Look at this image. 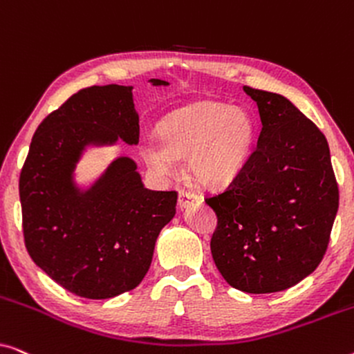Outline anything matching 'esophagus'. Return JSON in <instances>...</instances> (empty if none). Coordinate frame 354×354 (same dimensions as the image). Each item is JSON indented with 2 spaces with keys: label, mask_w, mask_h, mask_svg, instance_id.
Segmentation results:
<instances>
[{
  "label": "esophagus",
  "mask_w": 354,
  "mask_h": 354,
  "mask_svg": "<svg viewBox=\"0 0 354 354\" xmlns=\"http://www.w3.org/2000/svg\"><path fill=\"white\" fill-rule=\"evenodd\" d=\"M196 201H200V196H198L196 193L185 192V190H182L180 193H178V207H180V209H183V207H188Z\"/></svg>",
  "instance_id": "34e87169"
}]
</instances>
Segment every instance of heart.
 <instances>
[{
	"label": "heart",
	"mask_w": 354,
	"mask_h": 354,
	"mask_svg": "<svg viewBox=\"0 0 354 354\" xmlns=\"http://www.w3.org/2000/svg\"><path fill=\"white\" fill-rule=\"evenodd\" d=\"M162 142L145 138L142 156L159 177L180 171L178 158L187 156L188 171L205 187L230 183L248 161L256 138L253 115L239 106L217 101L174 109L159 124Z\"/></svg>",
	"instance_id": "obj_1"
}]
</instances>
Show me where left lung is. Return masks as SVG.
Instances as JSON below:
<instances>
[{
	"label": "left lung",
	"instance_id": "1",
	"mask_svg": "<svg viewBox=\"0 0 354 354\" xmlns=\"http://www.w3.org/2000/svg\"><path fill=\"white\" fill-rule=\"evenodd\" d=\"M261 129L245 167L224 192L206 196L217 227L216 268L245 293L287 290L326 254L338 211V185L324 133L292 101L243 86Z\"/></svg>",
	"mask_w": 354,
	"mask_h": 354
}]
</instances>
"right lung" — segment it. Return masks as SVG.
<instances>
[{"mask_svg":"<svg viewBox=\"0 0 354 354\" xmlns=\"http://www.w3.org/2000/svg\"><path fill=\"white\" fill-rule=\"evenodd\" d=\"M153 85H169L151 79ZM133 86H90L38 125L19 178L26 248L38 268L77 297L106 299L137 287L151 266L177 192L145 188L137 164L115 158L88 188L75 183L88 147L138 145Z\"/></svg>","mask_w":354,"mask_h":354,"instance_id":"1","label":"right lung"}]
</instances>
